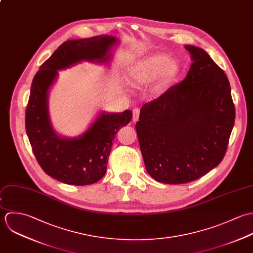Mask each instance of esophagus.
<instances>
[{
    "label": "esophagus",
    "mask_w": 253,
    "mask_h": 253,
    "mask_svg": "<svg viewBox=\"0 0 253 253\" xmlns=\"http://www.w3.org/2000/svg\"><path fill=\"white\" fill-rule=\"evenodd\" d=\"M139 115H140L139 108L133 109V122H137L139 120Z\"/></svg>",
    "instance_id": "34e87169"
}]
</instances>
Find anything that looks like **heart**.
Returning a JSON list of instances; mask_svg holds the SVG:
<instances>
[{"mask_svg": "<svg viewBox=\"0 0 253 253\" xmlns=\"http://www.w3.org/2000/svg\"><path fill=\"white\" fill-rule=\"evenodd\" d=\"M179 72V65L164 54H156L135 65L131 70V80L135 85L147 83L159 74L162 86L174 80Z\"/></svg>", "mask_w": 253, "mask_h": 253, "instance_id": "obj_1", "label": "heart"}]
</instances>
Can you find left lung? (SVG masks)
Segmentation results:
<instances>
[{
  "label": "left lung",
  "instance_id": "left-lung-1",
  "mask_svg": "<svg viewBox=\"0 0 253 253\" xmlns=\"http://www.w3.org/2000/svg\"><path fill=\"white\" fill-rule=\"evenodd\" d=\"M193 63L185 79L142 106L136 131L154 180L195 181L224 158L236 109L224 70L201 48L186 46Z\"/></svg>",
  "mask_w": 253,
  "mask_h": 253
}]
</instances>
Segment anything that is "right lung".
<instances>
[{
	"mask_svg": "<svg viewBox=\"0 0 253 253\" xmlns=\"http://www.w3.org/2000/svg\"><path fill=\"white\" fill-rule=\"evenodd\" d=\"M115 42L110 36L66 41L40 66L32 81L25 111L26 133L41 168L59 182L85 186L100 181L106 172L114 136L129 124L132 111L102 113L80 138L63 139L50 125L47 91L57 70L81 60L105 61L107 51Z\"/></svg>",
	"mask_w": 253,
	"mask_h": 253,
	"instance_id": "1",
	"label": "right lung"
}]
</instances>
